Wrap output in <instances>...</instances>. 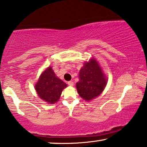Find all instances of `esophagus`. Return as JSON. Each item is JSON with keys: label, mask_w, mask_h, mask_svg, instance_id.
I'll return each mask as SVG.
<instances>
[{"label": "esophagus", "mask_w": 147, "mask_h": 147, "mask_svg": "<svg viewBox=\"0 0 147 147\" xmlns=\"http://www.w3.org/2000/svg\"><path fill=\"white\" fill-rule=\"evenodd\" d=\"M67 84L70 86H74V82H73V81H69L68 82H67Z\"/></svg>", "instance_id": "1"}]
</instances>
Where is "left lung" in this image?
Listing matches in <instances>:
<instances>
[{"label":"left lung","instance_id":"left-lung-1","mask_svg":"<svg viewBox=\"0 0 147 147\" xmlns=\"http://www.w3.org/2000/svg\"><path fill=\"white\" fill-rule=\"evenodd\" d=\"M107 79L95 58L85 62L79 72V81L76 84L80 96L89 101L98 97L107 85Z\"/></svg>","mask_w":147,"mask_h":147}]
</instances>
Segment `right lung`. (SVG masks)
<instances>
[{
  "label": "right lung",
  "mask_w": 147,
  "mask_h": 147,
  "mask_svg": "<svg viewBox=\"0 0 147 147\" xmlns=\"http://www.w3.org/2000/svg\"><path fill=\"white\" fill-rule=\"evenodd\" d=\"M67 86V84L56 76L52 67H48L40 74L34 88L40 99L54 104L59 101L63 90Z\"/></svg>",
  "instance_id": "1"
}]
</instances>
